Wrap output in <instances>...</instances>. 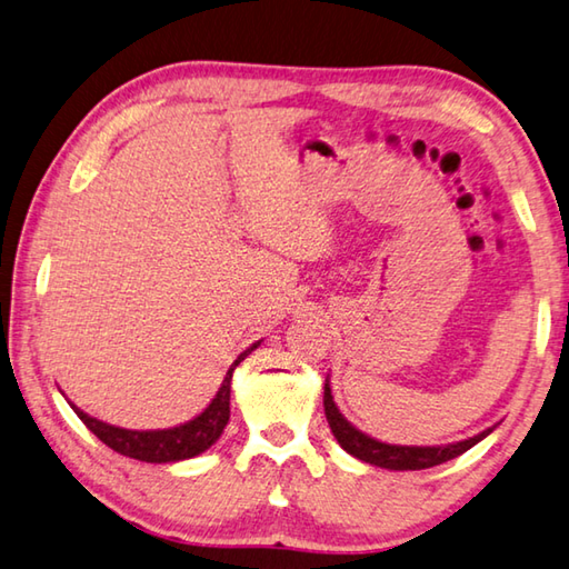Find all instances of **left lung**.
Wrapping results in <instances>:
<instances>
[{
  "label": "left lung",
  "instance_id": "8db88e82",
  "mask_svg": "<svg viewBox=\"0 0 569 569\" xmlns=\"http://www.w3.org/2000/svg\"><path fill=\"white\" fill-rule=\"evenodd\" d=\"M323 408H326L330 432H333L336 440L340 442V448L358 460L378 465V468H388V470H426V468H432V465H442L462 456V452L470 450L472 446H478L485 436H490L492 432V428L482 430L480 436L460 440V442H450V446H390V442H380L376 438L366 436V432H360L358 428L350 426L343 416H340V410L333 402V396H330L328 380L323 388Z\"/></svg>",
  "mask_w": 569,
  "mask_h": 569
}]
</instances>
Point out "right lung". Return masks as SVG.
<instances>
[{"instance_id":"obj_1","label":"right lung","mask_w":569,"mask_h":569,"mask_svg":"<svg viewBox=\"0 0 569 569\" xmlns=\"http://www.w3.org/2000/svg\"><path fill=\"white\" fill-rule=\"evenodd\" d=\"M261 346V340L253 343L251 348H246L243 353L233 360L229 373H226L223 383L216 392V398L209 402L201 416H196L193 420L183 422V426L177 428H167V430H127V428H117L109 426V422H101L97 418L87 416L84 410L77 408L74 402H69L79 420L94 432V436L109 446L111 450L121 452V456L141 460V462H177V460H189L201 456L203 450H209L216 440L221 438V432L229 422L231 416V378L236 366L241 360Z\"/></svg>"}]
</instances>
